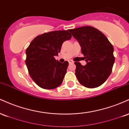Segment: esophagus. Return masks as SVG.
Masks as SVG:
<instances>
[{
	"instance_id": "esophagus-1",
	"label": "esophagus",
	"mask_w": 129,
	"mask_h": 129,
	"mask_svg": "<svg viewBox=\"0 0 129 129\" xmlns=\"http://www.w3.org/2000/svg\"><path fill=\"white\" fill-rule=\"evenodd\" d=\"M69 63H73V61H72V60H69Z\"/></svg>"
}]
</instances>
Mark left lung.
<instances>
[{
	"mask_svg": "<svg viewBox=\"0 0 129 129\" xmlns=\"http://www.w3.org/2000/svg\"><path fill=\"white\" fill-rule=\"evenodd\" d=\"M69 31L79 42L87 62L84 66L75 62L78 81L87 88L100 86L112 72L115 62L113 46L103 33L92 26H81Z\"/></svg>",
	"mask_w": 129,
	"mask_h": 129,
	"instance_id": "8db88e82",
	"label": "left lung"
}]
</instances>
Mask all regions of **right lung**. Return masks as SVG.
I'll return each mask as SVG.
<instances>
[{"label":"right lung","instance_id":"1","mask_svg":"<svg viewBox=\"0 0 129 129\" xmlns=\"http://www.w3.org/2000/svg\"><path fill=\"white\" fill-rule=\"evenodd\" d=\"M69 30L54 31L36 37L26 50L25 63L34 82L44 89H53L62 82L69 62L55 59L63 42L70 40Z\"/></svg>","mask_w":129,"mask_h":129}]
</instances>
